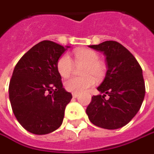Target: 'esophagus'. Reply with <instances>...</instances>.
<instances>
[{
    "label": "esophagus",
    "instance_id": "34e87169",
    "mask_svg": "<svg viewBox=\"0 0 154 154\" xmlns=\"http://www.w3.org/2000/svg\"><path fill=\"white\" fill-rule=\"evenodd\" d=\"M72 97L74 99H76L78 97V94H76V93H72Z\"/></svg>",
    "mask_w": 154,
    "mask_h": 154
}]
</instances>
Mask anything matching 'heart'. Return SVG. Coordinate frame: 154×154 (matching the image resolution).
<instances>
[{"label":"heart","instance_id":"b5f03b06","mask_svg":"<svg viewBox=\"0 0 154 154\" xmlns=\"http://www.w3.org/2000/svg\"><path fill=\"white\" fill-rule=\"evenodd\" d=\"M76 63L85 64L80 77H71L65 82V88L69 92L81 94L88 90L96 83L95 77L100 79L104 74V67L99 62V55L91 50H77L73 52ZM56 68L59 74L64 78L68 77L73 70L72 60L67 54H64L57 60ZM94 75V77L92 76Z\"/></svg>","mask_w":154,"mask_h":154}]
</instances>
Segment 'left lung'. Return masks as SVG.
I'll use <instances>...</instances> for the list:
<instances>
[{
  "label": "left lung",
  "instance_id": "1",
  "mask_svg": "<svg viewBox=\"0 0 154 154\" xmlns=\"http://www.w3.org/2000/svg\"><path fill=\"white\" fill-rule=\"evenodd\" d=\"M90 48L103 52L106 75L86 109L89 121L101 128L115 130L137 115L145 96L143 70L133 55L116 41H104ZM108 95L109 99L104 97Z\"/></svg>",
  "mask_w": 154,
  "mask_h": 154
}]
</instances>
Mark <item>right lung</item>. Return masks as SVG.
<instances>
[{
	"label": "right lung",
	"instance_id": "right-lung-1",
	"mask_svg": "<svg viewBox=\"0 0 154 154\" xmlns=\"http://www.w3.org/2000/svg\"><path fill=\"white\" fill-rule=\"evenodd\" d=\"M70 46L50 40L32 47L16 65L9 84V99L21 125L36 135L57 130L72 98L63 88L57 60Z\"/></svg>",
	"mask_w": 154,
	"mask_h": 154
}]
</instances>
